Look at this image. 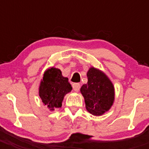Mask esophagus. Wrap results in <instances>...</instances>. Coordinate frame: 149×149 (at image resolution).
Instances as JSON below:
<instances>
[{"label": "esophagus", "instance_id": "34e87169", "mask_svg": "<svg viewBox=\"0 0 149 149\" xmlns=\"http://www.w3.org/2000/svg\"><path fill=\"white\" fill-rule=\"evenodd\" d=\"M72 86H73V90H74L75 91H79V89H80V88H81L80 84H79V83H74V84H73V85H72Z\"/></svg>", "mask_w": 149, "mask_h": 149}]
</instances>
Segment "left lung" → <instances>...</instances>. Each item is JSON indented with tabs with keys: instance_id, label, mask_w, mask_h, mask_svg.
Instances as JSON below:
<instances>
[{
	"instance_id": "left-lung-1",
	"label": "left lung",
	"mask_w": 149,
	"mask_h": 149,
	"mask_svg": "<svg viewBox=\"0 0 149 149\" xmlns=\"http://www.w3.org/2000/svg\"><path fill=\"white\" fill-rule=\"evenodd\" d=\"M88 82L81 88L86 108L94 115L100 116L110 109L115 99L114 86L107 76L91 68L87 72Z\"/></svg>"
}]
</instances>
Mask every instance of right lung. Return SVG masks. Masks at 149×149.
Returning a JSON list of instances; mask_svg holds the SVG:
<instances>
[{
	"instance_id": "add662e5",
	"label": "right lung",
	"mask_w": 149,
	"mask_h": 149,
	"mask_svg": "<svg viewBox=\"0 0 149 149\" xmlns=\"http://www.w3.org/2000/svg\"><path fill=\"white\" fill-rule=\"evenodd\" d=\"M72 90L68 79L62 76L61 70L55 68L45 72L40 86V97L50 110L62 106L64 96Z\"/></svg>"
}]
</instances>
